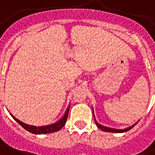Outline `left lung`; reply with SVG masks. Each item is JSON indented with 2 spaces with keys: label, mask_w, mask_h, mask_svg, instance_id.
<instances>
[{
  "label": "left lung",
  "mask_w": 155,
  "mask_h": 155,
  "mask_svg": "<svg viewBox=\"0 0 155 155\" xmlns=\"http://www.w3.org/2000/svg\"><path fill=\"white\" fill-rule=\"evenodd\" d=\"M93 113H94V112H93ZM94 121H95V122H96V125H97V127H98L99 129H101L102 130H104V131H106V132H115V133L126 132V131L130 130L131 128H133V127L136 126V124H135L134 126H132V127H128V128H127V129H124V130H116V129H112V128H108V127H104V126H101L100 124H98V122L96 121V120H95V117H94Z\"/></svg>",
  "instance_id": "obj_1"
}]
</instances>
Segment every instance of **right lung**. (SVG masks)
I'll return each instance as SVG.
<instances>
[{"instance_id":"obj_1","label":"right lung","mask_w":155,"mask_h":155,"mask_svg":"<svg viewBox=\"0 0 155 155\" xmlns=\"http://www.w3.org/2000/svg\"><path fill=\"white\" fill-rule=\"evenodd\" d=\"M69 109H70V106L67 107L66 109V112L65 113V115L63 116V117L61 119L60 121H58L57 122L54 123V124H51L50 126H45V127H33V126H28V125H26L25 123H23L22 121H20L19 120L16 119L14 116H12L11 114L10 115L12 116L15 121L19 123L23 128H25V130H28L29 132L33 133V134H37V135H42V134H47V133H52L56 132V131H58L60 130L64 125L66 124V120H67V117H68V113H69Z\"/></svg>"}]
</instances>
